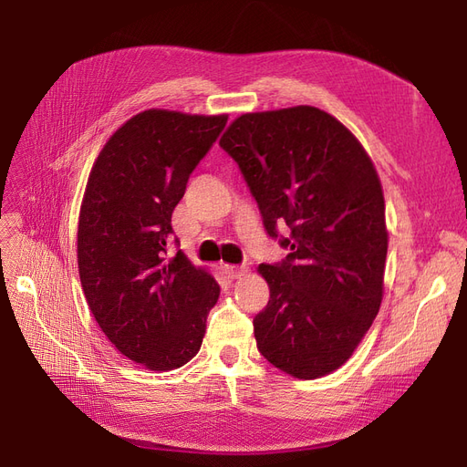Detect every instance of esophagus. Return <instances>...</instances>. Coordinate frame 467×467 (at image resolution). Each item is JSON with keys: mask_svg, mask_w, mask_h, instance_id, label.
Listing matches in <instances>:
<instances>
[{"mask_svg": "<svg viewBox=\"0 0 467 467\" xmlns=\"http://www.w3.org/2000/svg\"><path fill=\"white\" fill-rule=\"evenodd\" d=\"M222 268H223V272H226V275H228V278H232V280H237V278H241V276H245V272H247V268H244V266H234V265H223Z\"/></svg>", "mask_w": 467, "mask_h": 467, "instance_id": "34e87169", "label": "esophagus"}]
</instances>
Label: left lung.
I'll use <instances>...</instances> for the list:
<instances>
[{
	"instance_id": "1",
	"label": "left lung",
	"mask_w": 467,
	"mask_h": 467,
	"mask_svg": "<svg viewBox=\"0 0 467 467\" xmlns=\"http://www.w3.org/2000/svg\"><path fill=\"white\" fill-rule=\"evenodd\" d=\"M244 171L268 235L287 223L280 265H259L270 297L254 317L263 356L313 380L351 356L380 309L389 230L380 178L363 144L325 109L235 118L220 139Z\"/></svg>"
}]
</instances>
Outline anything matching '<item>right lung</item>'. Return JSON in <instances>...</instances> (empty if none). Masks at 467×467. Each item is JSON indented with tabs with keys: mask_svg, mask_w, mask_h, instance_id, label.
<instances>
[{
	"mask_svg": "<svg viewBox=\"0 0 467 467\" xmlns=\"http://www.w3.org/2000/svg\"><path fill=\"white\" fill-rule=\"evenodd\" d=\"M228 116L144 109L94 160L80 202L77 263L108 340L150 371L197 356L220 285L183 251L168 259L171 213Z\"/></svg>",
	"mask_w": 467,
	"mask_h": 467,
	"instance_id": "right-lung-1",
	"label": "right lung"
}]
</instances>
